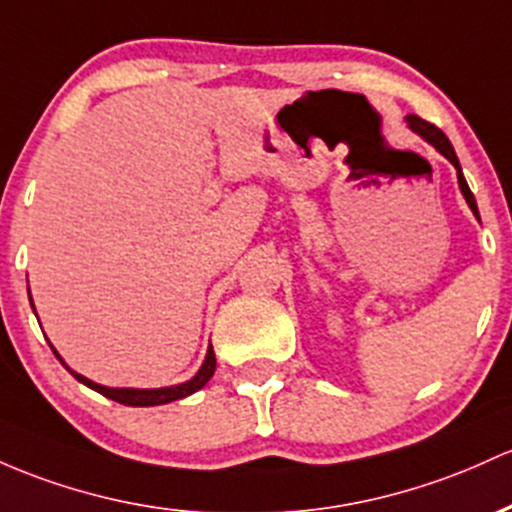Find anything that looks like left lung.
<instances>
[{
	"instance_id": "obj_1",
	"label": "left lung",
	"mask_w": 512,
	"mask_h": 512,
	"mask_svg": "<svg viewBox=\"0 0 512 512\" xmlns=\"http://www.w3.org/2000/svg\"><path fill=\"white\" fill-rule=\"evenodd\" d=\"M406 123H408V128H411L413 133H418V136L423 138L425 143H430L432 148L437 150V153H440V155H445L447 160L452 162V165H454V170H457L459 192L464 194L466 204H469V209H471V213H474V216H476V221H481V218H479V206H476V199H474V194H471L469 184H466V179H464V174H462V165H459V160H457V153H454V148H452V143H449V138L445 136V133L440 131V128H437V126H432V123H428V121H423V119H420V116H415V114H408V116H406Z\"/></svg>"
}]
</instances>
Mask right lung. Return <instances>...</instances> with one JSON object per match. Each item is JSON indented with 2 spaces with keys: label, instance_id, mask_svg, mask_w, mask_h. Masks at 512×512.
Segmentation results:
<instances>
[{
  "label": "right lung",
  "instance_id": "1",
  "mask_svg": "<svg viewBox=\"0 0 512 512\" xmlns=\"http://www.w3.org/2000/svg\"><path fill=\"white\" fill-rule=\"evenodd\" d=\"M28 299H31V291H28ZM31 308H33V313H36L33 299H31ZM50 347H53V345H50ZM53 352H55V357L63 362V367L67 369V372L75 376L80 384L89 386V389L101 393V396L111 398V401L123 403V406H162V403L179 401V398H187L199 389H204V386L209 384L213 372H216V355H213V347L209 345V350H206V357H204V364H201L199 372H196L189 381H182V384H174V386H162V389H114V386H101V384H97V381H92V379H87V376L77 374L75 369L67 367L65 359L58 355V350H55V347H53Z\"/></svg>",
  "mask_w": 512,
  "mask_h": 512
}]
</instances>
